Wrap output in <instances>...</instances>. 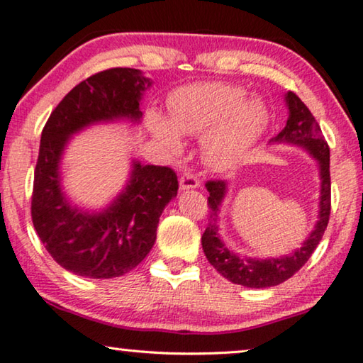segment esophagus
<instances>
[{"label": "esophagus", "mask_w": 363, "mask_h": 363, "mask_svg": "<svg viewBox=\"0 0 363 363\" xmlns=\"http://www.w3.org/2000/svg\"><path fill=\"white\" fill-rule=\"evenodd\" d=\"M198 186H199V180L193 174L186 172V174L182 175V178H180V189H182V191H185V189H194Z\"/></svg>", "instance_id": "34e87169"}]
</instances>
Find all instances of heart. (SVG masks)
Instances as JSON below:
<instances>
[{"label":"heart","instance_id":"1","mask_svg":"<svg viewBox=\"0 0 363 363\" xmlns=\"http://www.w3.org/2000/svg\"><path fill=\"white\" fill-rule=\"evenodd\" d=\"M241 86L199 82L169 96V117L150 112V128L170 152L183 150L182 135L203 136V160L227 172L249 156L269 125V111L259 98H246Z\"/></svg>","mask_w":363,"mask_h":363}]
</instances>
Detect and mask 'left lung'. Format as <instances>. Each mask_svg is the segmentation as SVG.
<instances>
[{
	"mask_svg": "<svg viewBox=\"0 0 363 363\" xmlns=\"http://www.w3.org/2000/svg\"><path fill=\"white\" fill-rule=\"evenodd\" d=\"M284 103L288 108V121L270 145H289L304 150L317 160L320 177V198L318 216L315 227L307 235L301 247L289 254L277 257H247L235 252L225 245L220 236V209L228 193V182H207L209 191L211 222L207 225L201 242L207 260L223 278L235 284L246 288H270L277 286L301 270L311 255L315 251L320 240L326 230L331 211V182H330V147L322 135L315 117L307 109V106L296 96L293 91L284 94Z\"/></svg>",
	"mask_w": 363,
	"mask_h": 363,
	"instance_id": "obj_1",
	"label": "left lung"
}]
</instances>
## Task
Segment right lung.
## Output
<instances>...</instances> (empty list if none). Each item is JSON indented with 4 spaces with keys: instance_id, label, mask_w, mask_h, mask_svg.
I'll use <instances>...</instances> for the list:
<instances>
[{
    "instance_id": "add662e5",
    "label": "right lung",
    "mask_w": 363,
    "mask_h": 363,
    "mask_svg": "<svg viewBox=\"0 0 363 363\" xmlns=\"http://www.w3.org/2000/svg\"><path fill=\"white\" fill-rule=\"evenodd\" d=\"M152 80L138 69H109L72 88L41 132L32 220L56 262L85 278H114L135 269L156 242L159 218L177 196L175 172L130 160L127 182L101 209L74 203L64 188L62 160L70 140L101 123L143 118L141 99Z\"/></svg>"
}]
</instances>
